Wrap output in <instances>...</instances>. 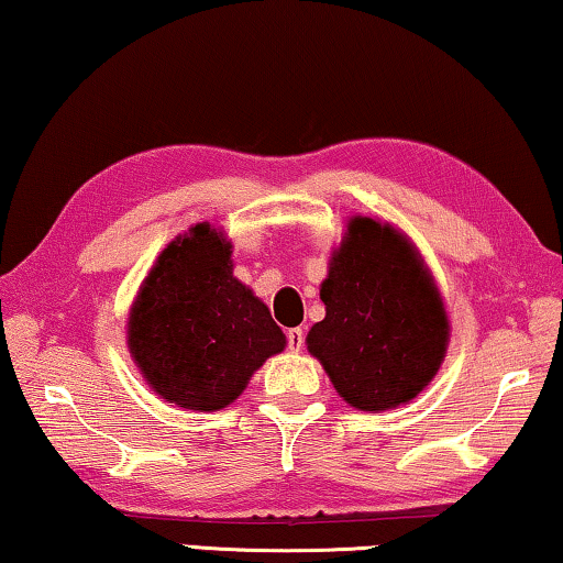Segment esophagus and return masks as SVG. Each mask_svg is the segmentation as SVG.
Masks as SVG:
<instances>
[{"mask_svg":"<svg viewBox=\"0 0 563 563\" xmlns=\"http://www.w3.org/2000/svg\"><path fill=\"white\" fill-rule=\"evenodd\" d=\"M287 342L291 352H299L305 347V330H301V327H294V330L287 332Z\"/></svg>","mask_w":563,"mask_h":563,"instance_id":"esophagus-1","label":"esophagus"}]
</instances>
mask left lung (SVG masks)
Here are the masks:
<instances>
[{
  "instance_id": "obj_1",
  "label": "left lung",
  "mask_w": 563,
  "mask_h": 563,
  "mask_svg": "<svg viewBox=\"0 0 563 563\" xmlns=\"http://www.w3.org/2000/svg\"><path fill=\"white\" fill-rule=\"evenodd\" d=\"M319 297L324 319L309 330L307 350L352 408L395 410L438 375L451 342L443 294L390 221L350 216Z\"/></svg>"
}]
</instances>
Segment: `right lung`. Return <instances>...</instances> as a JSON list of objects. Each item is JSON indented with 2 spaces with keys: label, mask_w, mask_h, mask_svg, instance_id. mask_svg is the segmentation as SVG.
Listing matches in <instances>:
<instances>
[{
  "label": "right lung",
  "mask_w": 563,
  "mask_h": 563,
  "mask_svg": "<svg viewBox=\"0 0 563 563\" xmlns=\"http://www.w3.org/2000/svg\"><path fill=\"white\" fill-rule=\"evenodd\" d=\"M231 254L227 231L194 223L158 254L131 305L128 352L145 385L178 408H229L287 347L269 307L233 276Z\"/></svg>",
  "instance_id": "obj_1"
}]
</instances>
